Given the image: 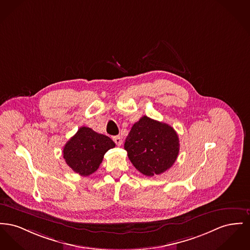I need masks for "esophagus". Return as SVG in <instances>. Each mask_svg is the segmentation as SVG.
<instances>
[{
  "label": "esophagus",
  "mask_w": 250,
  "mask_h": 250,
  "mask_svg": "<svg viewBox=\"0 0 250 250\" xmlns=\"http://www.w3.org/2000/svg\"><path fill=\"white\" fill-rule=\"evenodd\" d=\"M113 141H114V143L117 145L118 146H122V144H123L122 138H121L120 136H114V137H113Z\"/></svg>",
  "instance_id": "obj_1"
}]
</instances>
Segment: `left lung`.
<instances>
[{
	"instance_id": "obj_1",
	"label": "left lung",
	"mask_w": 250,
	"mask_h": 250,
	"mask_svg": "<svg viewBox=\"0 0 250 250\" xmlns=\"http://www.w3.org/2000/svg\"><path fill=\"white\" fill-rule=\"evenodd\" d=\"M125 149L139 172L153 176L164 173L175 163L179 140L171 125L143 116L133 125L125 139Z\"/></svg>"
}]
</instances>
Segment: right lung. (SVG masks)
<instances>
[{
    "label": "right lung",
    "mask_w": 250,
    "mask_h": 250,
    "mask_svg": "<svg viewBox=\"0 0 250 250\" xmlns=\"http://www.w3.org/2000/svg\"><path fill=\"white\" fill-rule=\"evenodd\" d=\"M113 147L114 142L107 136L82 126L65 145L63 158L75 173L88 176L99 168L105 152Z\"/></svg>",
    "instance_id": "right-lung-1"
}]
</instances>
